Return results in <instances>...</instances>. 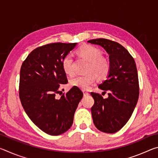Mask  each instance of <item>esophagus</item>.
Segmentation results:
<instances>
[{"mask_svg":"<svg viewBox=\"0 0 158 158\" xmlns=\"http://www.w3.org/2000/svg\"><path fill=\"white\" fill-rule=\"evenodd\" d=\"M83 93H84V96H86V95H88L89 94V92L85 91V90H83Z\"/></svg>","mask_w":158,"mask_h":158,"instance_id":"34e87169","label":"esophagus"}]
</instances>
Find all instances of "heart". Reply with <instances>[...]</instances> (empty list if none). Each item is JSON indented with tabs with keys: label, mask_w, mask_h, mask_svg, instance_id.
Segmentation results:
<instances>
[{
	"label": "heart",
	"mask_w": 158,
	"mask_h": 158,
	"mask_svg": "<svg viewBox=\"0 0 158 158\" xmlns=\"http://www.w3.org/2000/svg\"><path fill=\"white\" fill-rule=\"evenodd\" d=\"M80 57L89 61L85 75H77L69 80V85L82 90L89 89L99 78L104 79L108 75L110 69V64L105 58L102 56L100 49L93 45L85 44L80 47L77 51ZM73 58L71 56L67 55L62 60V68L65 73L68 75L74 74Z\"/></svg>",
	"instance_id": "obj_1"
}]
</instances>
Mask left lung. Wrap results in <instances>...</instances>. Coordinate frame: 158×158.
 <instances>
[{
	"mask_svg": "<svg viewBox=\"0 0 158 158\" xmlns=\"http://www.w3.org/2000/svg\"><path fill=\"white\" fill-rule=\"evenodd\" d=\"M89 43L100 45L109 54L110 69L99 89L108 92V98L90 93L94 99L91 108L93 123L101 132L115 133L126 124L137 105L139 88L135 61L118 42L99 38Z\"/></svg>",
	"mask_w": 158,
	"mask_h": 158,
	"instance_id": "8db88e82",
	"label": "left lung"
}]
</instances>
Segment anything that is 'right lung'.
<instances>
[{
	"instance_id": "right-lung-1",
	"label": "right lung",
	"mask_w": 158,
	"mask_h": 158,
	"mask_svg": "<svg viewBox=\"0 0 158 158\" xmlns=\"http://www.w3.org/2000/svg\"><path fill=\"white\" fill-rule=\"evenodd\" d=\"M77 43H52L31 52L20 70L19 98L23 109L33 123L45 133L59 135L73 123L74 115L83 93L73 87L60 98V86L68 84L62 68L63 58Z\"/></svg>"
}]
</instances>
